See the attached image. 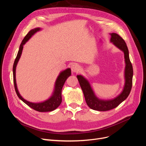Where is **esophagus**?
Returning <instances> with one entry per match:
<instances>
[{
    "mask_svg": "<svg viewBox=\"0 0 146 146\" xmlns=\"http://www.w3.org/2000/svg\"><path fill=\"white\" fill-rule=\"evenodd\" d=\"M71 70H72V72L77 73L80 70V67L77 64L73 63L71 66Z\"/></svg>",
    "mask_w": 146,
    "mask_h": 146,
    "instance_id": "34e87169",
    "label": "esophagus"
}]
</instances>
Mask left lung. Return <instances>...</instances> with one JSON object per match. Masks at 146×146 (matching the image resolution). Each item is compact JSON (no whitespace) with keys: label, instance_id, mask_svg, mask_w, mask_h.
Instances as JSON below:
<instances>
[{"label":"left lung","instance_id":"left-lung-1","mask_svg":"<svg viewBox=\"0 0 146 146\" xmlns=\"http://www.w3.org/2000/svg\"><path fill=\"white\" fill-rule=\"evenodd\" d=\"M111 35L110 41L122 50L124 54L125 63V85L123 92L117 98L112 100H103L97 98L92 90L91 86L84 77L81 75H77V77L80 83V87L83 92L84 98L89 108L94 110L105 111L111 110L117 107L121 102L127 99L129 96L132 87L133 70L131 63L130 60L129 50L127 45L123 38L118 34L112 33Z\"/></svg>","mask_w":146,"mask_h":146}]
</instances>
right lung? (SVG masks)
<instances>
[{"instance_id":"1","label":"right lung","mask_w":146,"mask_h":146,"mask_svg":"<svg viewBox=\"0 0 146 146\" xmlns=\"http://www.w3.org/2000/svg\"><path fill=\"white\" fill-rule=\"evenodd\" d=\"M40 28H35L32 29V30L30 31L26 35V36L24 37L23 40H22L20 47H19V50L18 51L17 56L15 59L13 67V82H14V86L15 89L16 91V93L19 97V98L21 100H22L25 104H26L27 106H29L32 109L37 111L39 112H46V111H51L56 109H57L58 107L60 106V104L62 103V90L63 88V86L67 80V79L71 75V70L70 69H67L63 72H62L59 76H58L57 79L56 80V83H55V87H54V91L53 92V95L51 96L50 99L48 100L42 102V103H35L29 102L26 100H25L19 94L17 88V85L16 82V65L17 64V62L20 59V57L22 54V52L23 50V45L26 43V42L32 36H33L36 32L39 31L40 30Z\"/></svg>"}]
</instances>
